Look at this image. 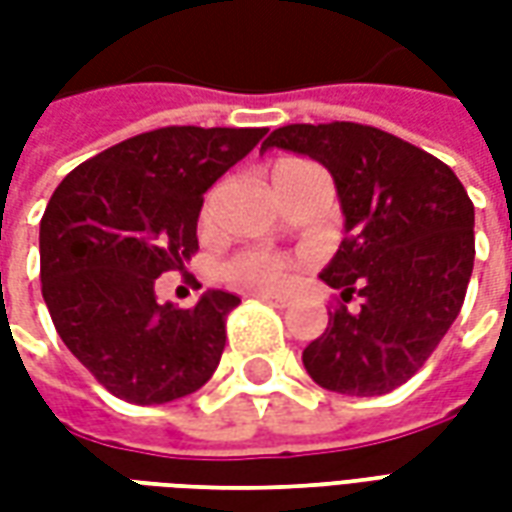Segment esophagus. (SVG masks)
I'll return each instance as SVG.
<instances>
[{
  "label": "esophagus",
  "mask_w": 512,
  "mask_h": 512,
  "mask_svg": "<svg viewBox=\"0 0 512 512\" xmlns=\"http://www.w3.org/2000/svg\"><path fill=\"white\" fill-rule=\"evenodd\" d=\"M252 296L260 301H266V304H274V307H288L290 304L288 296H277V293H271V290H255Z\"/></svg>",
  "instance_id": "obj_1"
}]
</instances>
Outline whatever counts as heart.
I'll use <instances>...</instances> for the list:
<instances>
[{"instance_id": "b5f03b06", "label": "heart", "mask_w": 512, "mask_h": 512, "mask_svg": "<svg viewBox=\"0 0 512 512\" xmlns=\"http://www.w3.org/2000/svg\"><path fill=\"white\" fill-rule=\"evenodd\" d=\"M310 161H299V158H288L274 169V175L282 169L301 167ZM202 219H208V208L202 213ZM296 268V260L288 255H279L274 249H244L235 257H230L222 266V277L233 285H244V288H271L279 290L288 282L290 271Z\"/></svg>"}]
</instances>
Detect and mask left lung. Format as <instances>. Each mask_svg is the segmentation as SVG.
Instances as JSON below:
<instances>
[{
  "label": "left lung",
  "mask_w": 512,
  "mask_h": 512,
  "mask_svg": "<svg viewBox=\"0 0 512 512\" xmlns=\"http://www.w3.org/2000/svg\"><path fill=\"white\" fill-rule=\"evenodd\" d=\"M282 147L332 172L343 244L321 279L340 290L326 332L304 348L318 386L386 395L417 373L458 318L474 266V205L444 161L362 123H293ZM360 296V310L344 304Z\"/></svg>",
  "instance_id": "8db88e82"
}]
</instances>
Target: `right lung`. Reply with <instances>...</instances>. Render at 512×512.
I'll return each mask as SVG.
<instances>
[{"label":"right lung","mask_w":512,"mask_h":512,"mask_svg":"<svg viewBox=\"0 0 512 512\" xmlns=\"http://www.w3.org/2000/svg\"><path fill=\"white\" fill-rule=\"evenodd\" d=\"M266 128L167 126L131 136L65 175L40 219V282L54 329L98 384L136 406L197 392L219 365L241 304L208 290L191 310L156 279L197 252L202 194Z\"/></svg>","instance_id":"add662e5"}]
</instances>
